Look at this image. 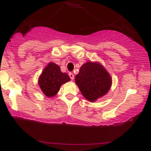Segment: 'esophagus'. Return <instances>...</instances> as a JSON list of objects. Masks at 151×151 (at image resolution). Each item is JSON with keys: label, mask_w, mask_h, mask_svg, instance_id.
<instances>
[{"label": "esophagus", "mask_w": 151, "mask_h": 151, "mask_svg": "<svg viewBox=\"0 0 151 151\" xmlns=\"http://www.w3.org/2000/svg\"><path fill=\"white\" fill-rule=\"evenodd\" d=\"M69 77H70V78H71V79L73 80V79H74V75L72 73H69Z\"/></svg>", "instance_id": "34e87169"}]
</instances>
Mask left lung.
<instances>
[{"instance_id":"8db88e82","label":"left lung","mask_w":151,"mask_h":151,"mask_svg":"<svg viewBox=\"0 0 151 151\" xmlns=\"http://www.w3.org/2000/svg\"><path fill=\"white\" fill-rule=\"evenodd\" d=\"M75 82L82 96L91 102L105 96L112 85L111 75L98 62H87L82 65Z\"/></svg>"}]
</instances>
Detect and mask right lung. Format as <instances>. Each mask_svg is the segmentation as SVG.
Instances as JSON below:
<instances>
[{"mask_svg":"<svg viewBox=\"0 0 151 151\" xmlns=\"http://www.w3.org/2000/svg\"><path fill=\"white\" fill-rule=\"evenodd\" d=\"M70 80L67 73L61 71L58 65L50 62L39 76L38 83L43 93L48 98H51L55 96L60 86Z\"/></svg>","mask_w":151,"mask_h":151,"instance_id":"add662e5","label":"right lung"}]
</instances>
